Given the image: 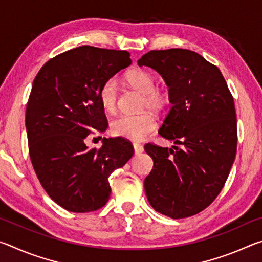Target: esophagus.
I'll use <instances>...</instances> for the list:
<instances>
[{"instance_id":"obj_1","label":"esophagus","mask_w":262,"mask_h":262,"mask_svg":"<svg viewBox=\"0 0 262 262\" xmlns=\"http://www.w3.org/2000/svg\"><path fill=\"white\" fill-rule=\"evenodd\" d=\"M133 147H134V151H135V155H139V154H142L144 151V148L143 145L140 144V143H134L133 144Z\"/></svg>"}]
</instances>
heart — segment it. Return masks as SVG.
I'll list each match as a JSON object with an SVG mask.
<instances>
[{
    "label": "heart",
    "instance_id": "obj_1",
    "mask_svg": "<svg viewBox=\"0 0 262 262\" xmlns=\"http://www.w3.org/2000/svg\"><path fill=\"white\" fill-rule=\"evenodd\" d=\"M130 85L143 94L142 106L152 110H161L167 103V94L161 89L155 88L154 75L144 69L133 70L127 75ZM99 103L106 112L113 113L118 105V83L111 77L99 89ZM156 118L150 112L139 114H122L111 122L112 134L132 141L147 139L156 130Z\"/></svg>",
    "mask_w": 262,
    "mask_h": 262
}]
</instances>
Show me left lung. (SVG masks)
<instances>
[{"instance_id": "1", "label": "left lung", "mask_w": 262, "mask_h": 262, "mask_svg": "<svg viewBox=\"0 0 262 262\" xmlns=\"http://www.w3.org/2000/svg\"><path fill=\"white\" fill-rule=\"evenodd\" d=\"M137 63L162 75L172 104L158 133L174 145H144L154 161L148 201L174 220L199 214L220 194L236 157L233 97L220 69L193 51H150Z\"/></svg>"}]
</instances>
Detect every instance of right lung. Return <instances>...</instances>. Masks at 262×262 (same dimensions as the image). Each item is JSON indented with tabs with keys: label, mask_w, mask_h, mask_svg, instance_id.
<instances>
[{
	"label": "right lung",
	"mask_w": 262,
	"mask_h": 262,
	"mask_svg": "<svg viewBox=\"0 0 262 262\" xmlns=\"http://www.w3.org/2000/svg\"><path fill=\"white\" fill-rule=\"evenodd\" d=\"M130 63L126 51L81 46L47 61L34 78L25 114L30 158L43 189L66 210L104 207L108 177L134 155L121 137H104L99 149L84 142L108 126L100 86Z\"/></svg>",
	"instance_id": "1"
}]
</instances>
